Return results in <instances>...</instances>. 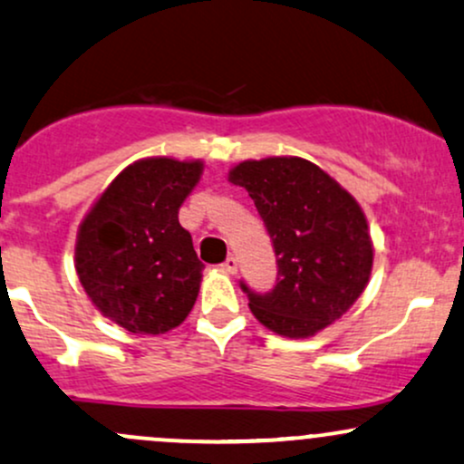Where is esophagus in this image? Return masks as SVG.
Wrapping results in <instances>:
<instances>
[{"instance_id": "esophagus-1", "label": "esophagus", "mask_w": 464, "mask_h": 464, "mask_svg": "<svg viewBox=\"0 0 464 464\" xmlns=\"http://www.w3.org/2000/svg\"><path fill=\"white\" fill-rule=\"evenodd\" d=\"M222 271L228 275H236L237 273V259L236 257H227V262L222 264Z\"/></svg>"}]
</instances>
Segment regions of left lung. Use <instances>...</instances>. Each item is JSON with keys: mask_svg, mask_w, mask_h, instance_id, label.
Segmentation results:
<instances>
[{"mask_svg": "<svg viewBox=\"0 0 464 464\" xmlns=\"http://www.w3.org/2000/svg\"><path fill=\"white\" fill-rule=\"evenodd\" d=\"M256 202L277 256V286L248 308L279 337L308 339L343 317L372 275L363 208L322 167L299 156L242 160L228 171Z\"/></svg>", "mask_w": 464, "mask_h": 464, "instance_id": "1", "label": "left lung"}]
</instances>
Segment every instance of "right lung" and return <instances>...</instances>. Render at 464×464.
<instances>
[{"mask_svg":"<svg viewBox=\"0 0 464 464\" xmlns=\"http://www.w3.org/2000/svg\"><path fill=\"white\" fill-rule=\"evenodd\" d=\"M205 160L151 156L127 165L79 224L74 268L94 308L134 334H165L187 319L202 268L178 222Z\"/></svg>","mask_w":464,"mask_h":464,"instance_id":"obj_1","label":"right lung"}]
</instances>
